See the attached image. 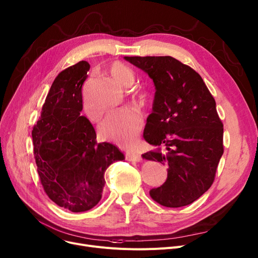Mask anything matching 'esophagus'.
Here are the masks:
<instances>
[{
	"label": "esophagus",
	"mask_w": 258,
	"mask_h": 258,
	"mask_svg": "<svg viewBox=\"0 0 258 258\" xmlns=\"http://www.w3.org/2000/svg\"><path fill=\"white\" fill-rule=\"evenodd\" d=\"M125 159L127 161H135V162H139L142 160V157L140 154L136 153V152H128L125 155Z\"/></svg>",
	"instance_id": "1"
}]
</instances>
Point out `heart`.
Segmentation results:
<instances>
[{
    "label": "heart",
    "instance_id": "b5f03b06",
    "mask_svg": "<svg viewBox=\"0 0 258 258\" xmlns=\"http://www.w3.org/2000/svg\"><path fill=\"white\" fill-rule=\"evenodd\" d=\"M107 72L115 83L121 88H130L135 83V74L126 66L113 62ZM84 111L91 121H98L102 112L95 110L87 98L84 99ZM143 125L141 115L132 108H121L108 114L100 124V135L118 145L131 146L136 141Z\"/></svg>",
    "mask_w": 258,
    "mask_h": 258
}]
</instances>
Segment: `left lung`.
Wrapping results in <instances>:
<instances>
[{
	"label": "left lung",
	"mask_w": 258,
	"mask_h": 258,
	"mask_svg": "<svg viewBox=\"0 0 258 258\" xmlns=\"http://www.w3.org/2000/svg\"><path fill=\"white\" fill-rule=\"evenodd\" d=\"M124 59L147 73L156 88L143 137L157 150L142 157L168 168L165 183L150 195L165 207L191 204L212 185L224 153V127L215 100L200 74L171 56Z\"/></svg>",
	"instance_id": "1"
}]
</instances>
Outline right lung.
<instances>
[{
  "label": "right lung",
  "mask_w": 258,
  "mask_h": 258,
  "mask_svg": "<svg viewBox=\"0 0 258 258\" xmlns=\"http://www.w3.org/2000/svg\"><path fill=\"white\" fill-rule=\"evenodd\" d=\"M90 70L81 60L54 79L32 130L34 158L44 190L56 205L83 212L98 204L104 172L124 155L114 144L97 143L89 119L81 116L83 85Z\"/></svg>",
  "instance_id": "add662e5"
}]
</instances>
